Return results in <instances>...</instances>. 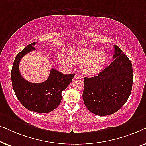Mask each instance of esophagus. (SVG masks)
<instances>
[{"instance_id":"esophagus-1","label":"esophagus","mask_w":146,"mask_h":146,"mask_svg":"<svg viewBox=\"0 0 146 146\" xmlns=\"http://www.w3.org/2000/svg\"><path fill=\"white\" fill-rule=\"evenodd\" d=\"M74 78L75 79H82V77L81 76H80L78 74H76L74 76Z\"/></svg>"}]
</instances>
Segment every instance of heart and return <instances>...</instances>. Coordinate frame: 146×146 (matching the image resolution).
I'll return each instance as SVG.
<instances>
[{
  "instance_id": "1",
  "label": "heart",
  "mask_w": 146,
  "mask_h": 146,
  "mask_svg": "<svg viewBox=\"0 0 146 146\" xmlns=\"http://www.w3.org/2000/svg\"><path fill=\"white\" fill-rule=\"evenodd\" d=\"M60 60L69 67L72 63L82 64L83 72L92 76L98 74L103 69L106 63L107 57L104 52H97L90 48H78L70 52L68 58L60 55Z\"/></svg>"
}]
</instances>
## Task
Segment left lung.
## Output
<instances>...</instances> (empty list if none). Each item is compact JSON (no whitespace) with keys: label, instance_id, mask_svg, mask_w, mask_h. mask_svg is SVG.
Returning a JSON list of instances; mask_svg holds the SVG:
<instances>
[{"label":"left lung","instance_id":"left-lung-1","mask_svg":"<svg viewBox=\"0 0 146 146\" xmlns=\"http://www.w3.org/2000/svg\"><path fill=\"white\" fill-rule=\"evenodd\" d=\"M113 60L96 76L84 78L83 100L88 110L98 115L113 114L124 105L133 84L132 65L114 45Z\"/></svg>","mask_w":146,"mask_h":146}]
</instances>
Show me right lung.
<instances>
[{"instance_id": "add662e5", "label": "right lung", "mask_w": 146, "mask_h": 146, "mask_svg": "<svg viewBox=\"0 0 146 146\" xmlns=\"http://www.w3.org/2000/svg\"><path fill=\"white\" fill-rule=\"evenodd\" d=\"M30 44L16 56L11 70V80L16 96L24 107L35 112L46 113L53 111L62 100V92L72 81L74 74L64 75L55 69H51L49 77L42 83H31L22 76L19 63L22 58L31 51L35 50Z\"/></svg>"}]
</instances>
